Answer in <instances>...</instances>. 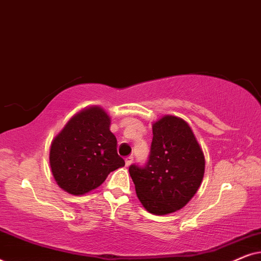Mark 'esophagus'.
I'll return each instance as SVG.
<instances>
[{
	"instance_id": "34e87169",
	"label": "esophagus",
	"mask_w": 261,
	"mask_h": 261,
	"mask_svg": "<svg viewBox=\"0 0 261 261\" xmlns=\"http://www.w3.org/2000/svg\"><path fill=\"white\" fill-rule=\"evenodd\" d=\"M124 163H126V166H130L132 163H133V156H128V158H126V160H124Z\"/></svg>"
}]
</instances>
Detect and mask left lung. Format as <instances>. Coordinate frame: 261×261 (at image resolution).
Wrapping results in <instances>:
<instances>
[{
  "instance_id": "8db88e82",
  "label": "left lung",
  "mask_w": 261,
  "mask_h": 261,
  "mask_svg": "<svg viewBox=\"0 0 261 261\" xmlns=\"http://www.w3.org/2000/svg\"><path fill=\"white\" fill-rule=\"evenodd\" d=\"M147 165L129 166L137 196L154 215H167L190 202L201 187L205 159L191 127L178 116L165 115L152 124Z\"/></svg>"
}]
</instances>
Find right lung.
I'll list each match as a JSON object with an SVG mask.
<instances>
[{
	"label": "right lung",
	"mask_w": 261,
	"mask_h": 261,
	"mask_svg": "<svg viewBox=\"0 0 261 261\" xmlns=\"http://www.w3.org/2000/svg\"><path fill=\"white\" fill-rule=\"evenodd\" d=\"M110 116L98 106L74 114L53 138L49 166L59 188L81 196L98 188L112 171L124 166L117 154Z\"/></svg>",
	"instance_id": "obj_1"
}]
</instances>
